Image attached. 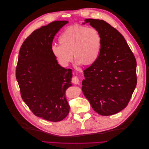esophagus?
Masks as SVG:
<instances>
[{
  "mask_svg": "<svg viewBox=\"0 0 149 149\" xmlns=\"http://www.w3.org/2000/svg\"><path fill=\"white\" fill-rule=\"evenodd\" d=\"M72 82H73L74 84H79L80 80L78 76H74V77L72 78Z\"/></svg>",
  "mask_w": 149,
  "mask_h": 149,
  "instance_id": "obj_1",
  "label": "esophagus"
}]
</instances>
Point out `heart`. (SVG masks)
<instances>
[{
    "instance_id": "b5f03b06",
    "label": "heart",
    "mask_w": 149,
    "mask_h": 149,
    "mask_svg": "<svg viewBox=\"0 0 149 149\" xmlns=\"http://www.w3.org/2000/svg\"><path fill=\"white\" fill-rule=\"evenodd\" d=\"M60 45H53L51 50L59 63L68 66L73 60L76 64L85 66L95 63L100 55L102 39L98 30L83 25L71 26L58 37Z\"/></svg>"
}]
</instances>
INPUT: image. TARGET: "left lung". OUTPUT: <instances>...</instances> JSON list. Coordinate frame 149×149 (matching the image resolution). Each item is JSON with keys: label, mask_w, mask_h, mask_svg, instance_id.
<instances>
[{"label": "left lung", "mask_w": 149, "mask_h": 149, "mask_svg": "<svg viewBox=\"0 0 149 149\" xmlns=\"http://www.w3.org/2000/svg\"><path fill=\"white\" fill-rule=\"evenodd\" d=\"M100 32V55L84 71L82 90L93 109L102 116H111L127 106L137 84L136 60L119 31L105 21L85 19Z\"/></svg>", "instance_id": "1"}]
</instances>
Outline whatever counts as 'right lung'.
Instances as JSON below:
<instances>
[{"label":"right lung","mask_w":149,"mask_h":149,"mask_svg":"<svg viewBox=\"0 0 149 149\" xmlns=\"http://www.w3.org/2000/svg\"><path fill=\"white\" fill-rule=\"evenodd\" d=\"M68 23L55 21L35 30L22 44L17 66L22 100L35 116L52 122L70 111L65 91L72 86V70L58 64L51 50L55 35Z\"/></svg>","instance_id":"add662e5"}]
</instances>
